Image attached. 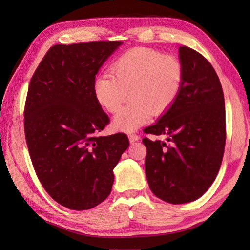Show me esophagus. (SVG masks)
<instances>
[{
	"instance_id": "esophagus-1",
	"label": "esophagus",
	"mask_w": 250,
	"mask_h": 250,
	"mask_svg": "<svg viewBox=\"0 0 250 250\" xmlns=\"http://www.w3.org/2000/svg\"><path fill=\"white\" fill-rule=\"evenodd\" d=\"M128 137H129L130 143H134V142H137V141L140 140V135L137 134V133H130L129 135H128Z\"/></svg>"
}]
</instances>
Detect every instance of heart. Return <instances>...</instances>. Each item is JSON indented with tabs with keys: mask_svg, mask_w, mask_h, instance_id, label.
Here are the masks:
<instances>
[{
	"mask_svg": "<svg viewBox=\"0 0 250 250\" xmlns=\"http://www.w3.org/2000/svg\"><path fill=\"white\" fill-rule=\"evenodd\" d=\"M112 73H103L95 80L97 100L109 112L118 130L138 129L151 115H161L171 107L180 93L184 67L180 60L150 48H133L123 53L111 65Z\"/></svg>",
	"mask_w": 250,
	"mask_h": 250,
	"instance_id": "obj_1",
	"label": "heart"
}]
</instances>
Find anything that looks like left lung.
<instances>
[{
  "label": "left lung",
  "mask_w": 250,
  "mask_h": 250,
  "mask_svg": "<svg viewBox=\"0 0 250 250\" xmlns=\"http://www.w3.org/2000/svg\"><path fill=\"white\" fill-rule=\"evenodd\" d=\"M184 67L180 93L171 107L144 132L167 135V142L144 138L145 173L150 190L160 199L191 202L214 183L224 154V95L213 65L200 53L179 48Z\"/></svg>",
  "instance_id": "8db88e82"
}]
</instances>
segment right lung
Listing matches in <instances>:
<instances>
[{"label": "right lung", "mask_w": 250, "mask_h": 250, "mask_svg": "<svg viewBox=\"0 0 250 250\" xmlns=\"http://www.w3.org/2000/svg\"><path fill=\"white\" fill-rule=\"evenodd\" d=\"M122 42L55 44L30 81L24 128L30 158L44 190L62 206L93 208L108 197L113 168L129 146L125 133L98 137L109 123L95 78Z\"/></svg>", "instance_id": "obj_1"}]
</instances>
